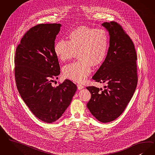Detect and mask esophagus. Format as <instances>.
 Instances as JSON below:
<instances>
[{
    "label": "esophagus",
    "instance_id": "obj_1",
    "mask_svg": "<svg viewBox=\"0 0 155 155\" xmlns=\"http://www.w3.org/2000/svg\"><path fill=\"white\" fill-rule=\"evenodd\" d=\"M77 87H78V89H79V90H80V89H83L84 87L83 86V85H80V84H78L77 85Z\"/></svg>",
    "mask_w": 155,
    "mask_h": 155
}]
</instances>
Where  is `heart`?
<instances>
[{
    "mask_svg": "<svg viewBox=\"0 0 155 155\" xmlns=\"http://www.w3.org/2000/svg\"><path fill=\"white\" fill-rule=\"evenodd\" d=\"M68 38V41H58L54 45V52L62 62L73 59L78 54L80 61L66 66L63 72L66 78L82 83L91 73L92 66L97 67L104 61L109 36L103 29L82 26L70 31Z\"/></svg>",
    "mask_w": 155,
    "mask_h": 155,
    "instance_id": "obj_1",
    "label": "heart"
}]
</instances>
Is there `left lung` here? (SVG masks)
<instances>
[{
    "instance_id": "left-lung-1",
    "label": "left lung",
    "mask_w": 155,
    "mask_h": 155,
    "mask_svg": "<svg viewBox=\"0 0 155 155\" xmlns=\"http://www.w3.org/2000/svg\"><path fill=\"white\" fill-rule=\"evenodd\" d=\"M102 25L110 35V47L105 61L92 77L105 83L104 89L87 87L91 98L87 107L100 122L114 120L124 111L134 93L138 82L137 54L129 36L117 22Z\"/></svg>"
}]
</instances>
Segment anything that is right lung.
Instances as JSON below:
<instances>
[{"label": "right lung", "mask_w": 155, "mask_h": 155, "mask_svg": "<svg viewBox=\"0 0 155 155\" xmlns=\"http://www.w3.org/2000/svg\"><path fill=\"white\" fill-rule=\"evenodd\" d=\"M61 26L42 24L32 27L21 40L14 57L15 80L20 96L31 112L46 123L61 117L77 89L69 80L57 87L51 84L61 73L54 52Z\"/></svg>", "instance_id": "right-lung-1"}]
</instances>
